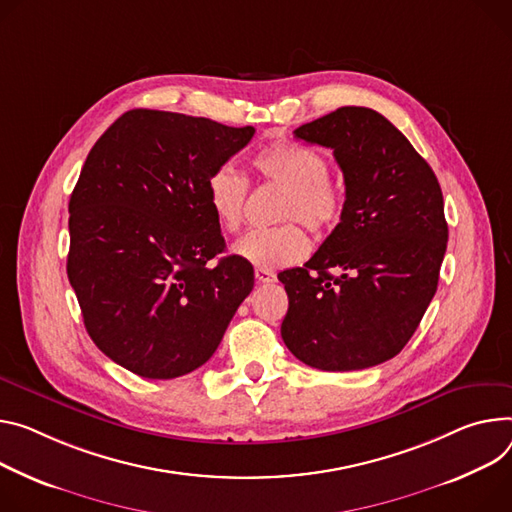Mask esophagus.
Wrapping results in <instances>:
<instances>
[{
  "mask_svg": "<svg viewBox=\"0 0 512 512\" xmlns=\"http://www.w3.org/2000/svg\"><path fill=\"white\" fill-rule=\"evenodd\" d=\"M255 280L259 282V284H271V282H275V273L273 271H269V269H255Z\"/></svg>",
  "mask_w": 512,
  "mask_h": 512,
  "instance_id": "1",
  "label": "esophagus"
}]
</instances>
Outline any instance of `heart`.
<instances>
[{"label": "heart", "instance_id": "obj_1", "mask_svg": "<svg viewBox=\"0 0 512 512\" xmlns=\"http://www.w3.org/2000/svg\"><path fill=\"white\" fill-rule=\"evenodd\" d=\"M253 169L263 181L286 190L280 218L292 220L273 228H255L237 241L235 253L259 269H277L300 261L308 251L302 220L312 232L331 230L343 216L341 183L327 173V161L308 147L277 141L259 149ZM249 181L235 167L220 165L206 179V204L214 220L228 232L243 226Z\"/></svg>", "mask_w": 512, "mask_h": 512}]
</instances>
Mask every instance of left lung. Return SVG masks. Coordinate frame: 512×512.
Wrapping results in <instances>:
<instances>
[{
    "label": "left lung",
    "mask_w": 512,
    "mask_h": 512,
    "mask_svg": "<svg viewBox=\"0 0 512 512\" xmlns=\"http://www.w3.org/2000/svg\"><path fill=\"white\" fill-rule=\"evenodd\" d=\"M294 136L333 149L345 208L304 267L277 275L290 300L282 339L322 371L374 367L404 349L437 292L447 249L441 185L376 110L345 106Z\"/></svg>",
    "instance_id": "1"
}]
</instances>
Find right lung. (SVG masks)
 I'll list each match as a JSON object with an SVG mask.
<instances>
[{
  "mask_svg": "<svg viewBox=\"0 0 512 512\" xmlns=\"http://www.w3.org/2000/svg\"><path fill=\"white\" fill-rule=\"evenodd\" d=\"M253 126L161 110L122 114L89 151L69 200L67 275L85 329L149 380L204 365L255 277L206 204V179Z\"/></svg>",
  "mask_w": 512,
  "mask_h": 512,
  "instance_id": "obj_1",
  "label": "right lung"
}]
</instances>
